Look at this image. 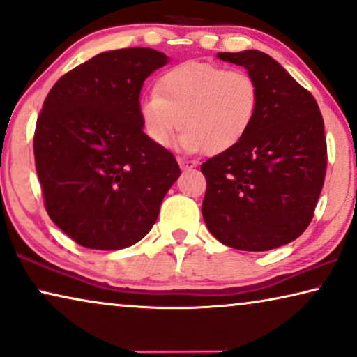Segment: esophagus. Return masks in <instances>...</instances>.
Listing matches in <instances>:
<instances>
[{
    "mask_svg": "<svg viewBox=\"0 0 357 357\" xmlns=\"http://www.w3.org/2000/svg\"><path fill=\"white\" fill-rule=\"evenodd\" d=\"M177 161H178V166H180V169H182V170H190V169L196 167V162L195 161H190V159L177 158Z\"/></svg>",
    "mask_w": 357,
    "mask_h": 357,
    "instance_id": "34e87169",
    "label": "esophagus"
}]
</instances>
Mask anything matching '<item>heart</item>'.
I'll use <instances>...</instances> for the list:
<instances>
[{
	"instance_id": "obj_1",
	"label": "heart",
	"mask_w": 357,
	"mask_h": 357,
	"mask_svg": "<svg viewBox=\"0 0 357 357\" xmlns=\"http://www.w3.org/2000/svg\"><path fill=\"white\" fill-rule=\"evenodd\" d=\"M261 91L246 70L188 61L159 79L158 90L140 98V117L149 140L169 146L182 128L183 151L220 154L238 144L259 112Z\"/></svg>"
}]
</instances>
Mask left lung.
<instances>
[{"label":"left lung","mask_w":357,"mask_h":357,"mask_svg":"<svg viewBox=\"0 0 357 357\" xmlns=\"http://www.w3.org/2000/svg\"><path fill=\"white\" fill-rule=\"evenodd\" d=\"M243 66L261 91L259 112L243 140L201 166L206 227L225 246L268 251L311 224L327 170L317 101L271 56L256 50L217 53Z\"/></svg>","instance_id":"obj_1"}]
</instances>
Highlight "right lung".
Masks as SVG:
<instances>
[{"label": "right lung", "instance_id": "right-lung-1", "mask_svg": "<svg viewBox=\"0 0 357 357\" xmlns=\"http://www.w3.org/2000/svg\"><path fill=\"white\" fill-rule=\"evenodd\" d=\"M169 58L151 48L105 51L56 82L33 137L46 213L90 250H122L151 230L180 175L140 117L144 80Z\"/></svg>", "mask_w": 357, "mask_h": 357}]
</instances>
